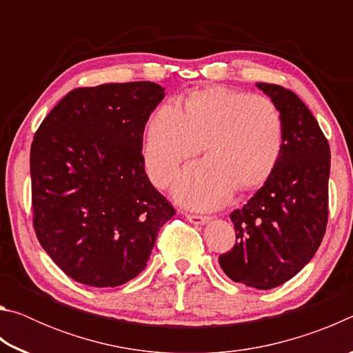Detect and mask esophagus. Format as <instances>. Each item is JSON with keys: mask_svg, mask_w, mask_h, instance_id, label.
Wrapping results in <instances>:
<instances>
[{"mask_svg": "<svg viewBox=\"0 0 353 353\" xmlns=\"http://www.w3.org/2000/svg\"><path fill=\"white\" fill-rule=\"evenodd\" d=\"M185 218H187L190 223L199 224V225L205 224V223H208V221H210V218H208V216H202V214H193V213H185Z\"/></svg>", "mask_w": 353, "mask_h": 353, "instance_id": "esophagus-1", "label": "esophagus"}]
</instances>
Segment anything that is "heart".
<instances>
[{
	"instance_id": "1",
	"label": "heart",
	"mask_w": 353,
	"mask_h": 353,
	"mask_svg": "<svg viewBox=\"0 0 353 353\" xmlns=\"http://www.w3.org/2000/svg\"><path fill=\"white\" fill-rule=\"evenodd\" d=\"M202 151L207 159L179 174L174 198L210 210L232 191L259 187L272 174L283 149V119L270 98L212 87L190 93L181 105L154 112L143 143L149 179L166 187L183 160Z\"/></svg>"
}]
</instances>
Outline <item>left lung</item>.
Wrapping results in <instances>:
<instances>
[{
    "instance_id": "8db88e82",
    "label": "left lung",
    "mask_w": 353,
    "mask_h": 353,
    "mask_svg": "<svg viewBox=\"0 0 353 353\" xmlns=\"http://www.w3.org/2000/svg\"><path fill=\"white\" fill-rule=\"evenodd\" d=\"M256 87L280 110L283 149L265 185L230 213L236 243L219 255V266L234 282L271 290L294 277L324 238L330 146L296 93L276 83Z\"/></svg>"
}]
</instances>
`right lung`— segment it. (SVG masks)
Masks as SVG:
<instances>
[{
  "label": "right lung",
  "instance_id": "1",
  "mask_svg": "<svg viewBox=\"0 0 353 353\" xmlns=\"http://www.w3.org/2000/svg\"><path fill=\"white\" fill-rule=\"evenodd\" d=\"M163 98L165 88L149 81L74 88L34 135L35 235L76 282L113 288L139 276L160 227L176 214L141 154Z\"/></svg>",
  "mask_w": 353,
  "mask_h": 353
}]
</instances>
